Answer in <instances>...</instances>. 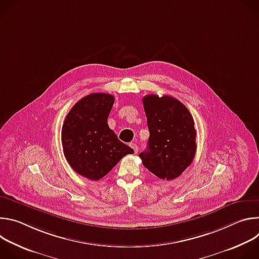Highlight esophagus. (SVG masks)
<instances>
[{
    "label": "esophagus",
    "instance_id": "esophagus-1",
    "mask_svg": "<svg viewBox=\"0 0 259 259\" xmlns=\"http://www.w3.org/2000/svg\"><path fill=\"white\" fill-rule=\"evenodd\" d=\"M129 145L132 147V149H133V151H134V153H135V154L138 152V146H137L135 143H133V142H132V143H130Z\"/></svg>",
    "mask_w": 259,
    "mask_h": 259
}]
</instances>
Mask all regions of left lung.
<instances>
[{
    "label": "left lung",
    "instance_id": "obj_1",
    "mask_svg": "<svg viewBox=\"0 0 259 259\" xmlns=\"http://www.w3.org/2000/svg\"><path fill=\"white\" fill-rule=\"evenodd\" d=\"M150 130L147 149L139 154L143 166L161 179L172 180L193 162L197 150L195 122L174 97L155 94L142 98Z\"/></svg>",
    "mask_w": 259,
    "mask_h": 259
}]
</instances>
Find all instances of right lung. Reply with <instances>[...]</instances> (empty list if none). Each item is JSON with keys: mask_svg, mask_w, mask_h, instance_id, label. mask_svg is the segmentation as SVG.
Here are the masks:
<instances>
[{"mask_svg": "<svg viewBox=\"0 0 259 259\" xmlns=\"http://www.w3.org/2000/svg\"><path fill=\"white\" fill-rule=\"evenodd\" d=\"M115 97L92 93L80 99L65 117L61 130L63 154L78 174L98 180L134 151L118 139L107 118Z\"/></svg>", "mask_w": 259, "mask_h": 259, "instance_id": "1", "label": "right lung"}]
</instances>
